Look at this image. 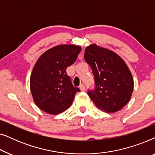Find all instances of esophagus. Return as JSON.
<instances>
[{
    "instance_id": "obj_1",
    "label": "esophagus",
    "mask_w": 155,
    "mask_h": 155,
    "mask_svg": "<svg viewBox=\"0 0 155 155\" xmlns=\"http://www.w3.org/2000/svg\"><path fill=\"white\" fill-rule=\"evenodd\" d=\"M80 89L81 91H84V90H85V87H84L83 84H82L80 85Z\"/></svg>"
}]
</instances>
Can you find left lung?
Returning a JSON list of instances; mask_svg holds the SVG:
<instances>
[{
    "mask_svg": "<svg viewBox=\"0 0 155 155\" xmlns=\"http://www.w3.org/2000/svg\"><path fill=\"white\" fill-rule=\"evenodd\" d=\"M84 58L94 77L95 88L88 91L89 97L104 111H119L130 99L134 87L126 63L116 53L94 44L86 48Z\"/></svg>",
    "mask_w": 155,
    "mask_h": 155,
    "instance_id": "1",
    "label": "left lung"
}]
</instances>
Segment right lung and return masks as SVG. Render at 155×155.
Returning <instances> with one entry per match:
<instances>
[{"mask_svg":"<svg viewBox=\"0 0 155 155\" xmlns=\"http://www.w3.org/2000/svg\"><path fill=\"white\" fill-rule=\"evenodd\" d=\"M81 46L63 44L41 54L32 69L30 90L34 101L42 111L56 115L71 107L80 90L72 83L66 68L75 62Z\"/></svg>","mask_w":155,"mask_h":155,"instance_id":"obj_1","label":"right lung"}]
</instances>
